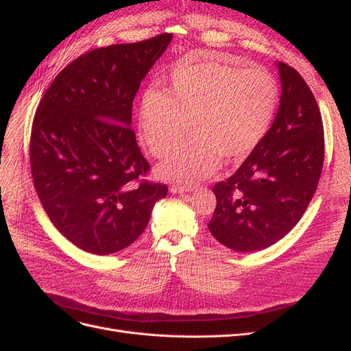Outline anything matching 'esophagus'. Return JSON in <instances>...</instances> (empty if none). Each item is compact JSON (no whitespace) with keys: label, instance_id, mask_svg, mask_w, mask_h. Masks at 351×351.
Returning <instances> with one entry per match:
<instances>
[{"label":"esophagus","instance_id":"34e87169","mask_svg":"<svg viewBox=\"0 0 351 351\" xmlns=\"http://www.w3.org/2000/svg\"><path fill=\"white\" fill-rule=\"evenodd\" d=\"M196 186H186V184H173L169 186V192L171 193H186V192H192L195 190Z\"/></svg>","mask_w":351,"mask_h":351}]
</instances>
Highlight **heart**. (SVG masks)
<instances>
[{
    "label": "heart",
    "mask_w": 351,
    "mask_h": 351,
    "mask_svg": "<svg viewBox=\"0 0 351 351\" xmlns=\"http://www.w3.org/2000/svg\"><path fill=\"white\" fill-rule=\"evenodd\" d=\"M278 101L277 79L267 69L186 61L174 69L162 93H143L141 139L154 156L164 158L184 139L190 124L193 137L159 171L193 183L214 173L221 158L237 161L247 156L268 133Z\"/></svg>",
    "instance_id": "1"
}]
</instances>
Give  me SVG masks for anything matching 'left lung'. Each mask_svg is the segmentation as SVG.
<instances>
[{"label": "left lung", "instance_id": "obj_1", "mask_svg": "<svg viewBox=\"0 0 351 351\" xmlns=\"http://www.w3.org/2000/svg\"><path fill=\"white\" fill-rule=\"evenodd\" d=\"M281 101L274 124L237 171L214 186L208 228L224 246L254 252L300 221L319 183L325 139L319 107L299 71L278 62Z\"/></svg>", "mask_w": 351, "mask_h": 351}]
</instances>
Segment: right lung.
<instances>
[{
	"instance_id": "add662e5",
	"label": "right lung",
	"mask_w": 351,
	"mask_h": 351,
	"mask_svg": "<svg viewBox=\"0 0 351 351\" xmlns=\"http://www.w3.org/2000/svg\"><path fill=\"white\" fill-rule=\"evenodd\" d=\"M173 34L95 48L71 61L36 108L29 142L34 186L52 224L74 246L111 254L147 226L168 193L132 130L133 99Z\"/></svg>"
}]
</instances>
